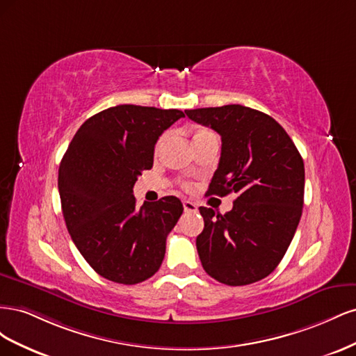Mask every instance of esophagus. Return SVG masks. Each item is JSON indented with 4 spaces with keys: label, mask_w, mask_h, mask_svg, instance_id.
Wrapping results in <instances>:
<instances>
[{
    "label": "esophagus",
    "mask_w": 356,
    "mask_h": 356,
    "mask_svg": "<svg viewBox=\"0 0 356 356\" xmlns=\"http://www.w3.org/2000/svg\"><path fill=\"white\" fill-rule=\"evenodd\" d=\"M182 207H184V211H186V212H196V211H197V204L190 202V200H184V202H182Z\"/></svg>",
    "instance_id": "1"
}]
</instances>
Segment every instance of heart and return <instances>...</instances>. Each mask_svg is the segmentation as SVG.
<instances>
[{
	"instance_id": "heart-1",
	"label": "heart",
	"mask_w": 356,
	"mask_h": 356,
	"mask_svg": "<svg viewBox=\"0 0 356 356\" xmlns=\"http://www.w3.org/2000/svg\"><path fill=\"white\" fill-rule=\"evenodd\" d=\"M208 134H211L209 131H203V129H202V131H197L196 134H195V136H193V139H196V138H200V136H204V135H208ZM166 139H168V135H163V136H161L160 139H159V143H157V149H160L161 147H163V144H165V141H166ZM186 187H190L188 184H186Z\"/></svg>"
}]
</instances>
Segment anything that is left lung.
I'll use <instances>...</instances> for the list:
<instances>
[{"label":"left lung","instance_id":"obj_1","mask_svg":"<svg viewBox=\"0 0 356 356\" xmlns=\"http://www.w3.org/2000/svg\"><path fill=\"white\" fill-rule=\"evenodd\" d=\"M193 122L221 136V157L208 195L238 193L224 215L200 207L196 246L202 266L218 282L261 281L281 263L303 211L305 163L275 118L243 105L187 110Z\"/></svg>","mask_w":356,"mask_h":356}]
</instances>
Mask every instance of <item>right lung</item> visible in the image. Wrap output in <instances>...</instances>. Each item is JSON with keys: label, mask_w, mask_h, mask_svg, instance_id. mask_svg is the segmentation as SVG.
<instances>
[{"label": "right lung", "mask_w": 356, "mask_h": 356, "mask_svg": "<svg viewBox=\"0 0 356 356\" xmlns=\"http://www.w3.org/2000/svg\"><path fill=\"white\" fill-rule=\"evenodd\" d=\"M179 110L117 105L86 120L59 166L62 213L71 239L93 270L108 281L134 285L161 266L166 238L182 203L161 197L136 208L134 186L153 168L159 136Z\"/></svg>", "instance_id": "1"}]
</instances>
